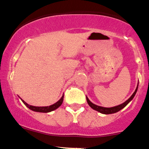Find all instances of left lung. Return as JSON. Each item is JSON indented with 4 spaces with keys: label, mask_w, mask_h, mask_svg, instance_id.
<instances>
[{
    "label": "left lung",
    "mask_w": 149,
    "mask_h": 149,
    "mask_svg": "<svg viewBox=\"0 0 149 149\" xmlns=\"http://www.w3.org/2000/svg\"><path fill=\"white\" fill-rule=\"evenodd\" d=\"M138 86H139V84H138ZM137 90H138V86L136 87V88L134 93H133L132 95H131V96L128 98L127 101H126L124 103H122V104H120V105H118V106H114V107L105 108V107H102V106H97V105L94 104V103L91 102L90 100L88 99V97H86V101L88 102V104L89 106L92 108V109H94V110H95V111H97L101 113H103V114H111V113H114L119 111L121 110L122 109H123V108H124L125 106H126V105H127L128 103H129L130 101L133 99V98H134V97L135 96Z\"/></svg>",
    "instance_id": "obj_1"
}]
</instances>
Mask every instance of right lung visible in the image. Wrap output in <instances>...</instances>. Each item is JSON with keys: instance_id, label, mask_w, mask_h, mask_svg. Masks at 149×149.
<instances>
[{"instance_id": "right-lung-1", "label": "right lung", "mask_w": 149, "mask_h": 149, "mask_svg": "<svg viewBox=\"0 0 149 149\" xmlns=\"http://www.w3.org/2000/svg\"><path fill=\"white\" fill-rule=\"evenodd\" d=\"M63 97H64V95H62V97L61 98V99L59 100V101H58L57 102L55 103L54 104L51 105V106H40V107H38V106H31V105H29L27 103L25 102L24 101H23V99H21V101H23V103H24L25 105H26V106H27L29 109H31V110L33 111H36V112H41V113H48V112H51L52 111H54L56 110V109H58V108L59 107V106H61V105L63 103Z\"/></svg>"}]
</instances>
